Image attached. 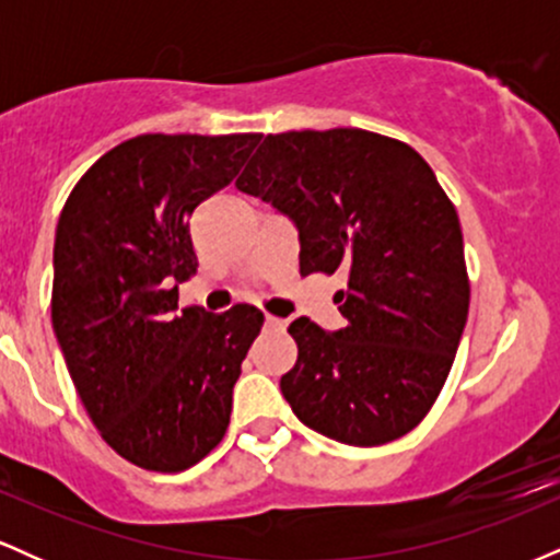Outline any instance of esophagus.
Returning a JSON list of instances; mask_svg holds the SVG:
<instances>
[{
    "mask_svg": "<svg viewBox=\"0 0 560 560\" xmlns=\"http://www.w3.org/2000/svg\"><path fill=\"white\" fill-rule=\"evenodd\" d=\"M266 326L273 331H284L287 329V320L284 318H276V316H266Z\"/></svg>",
    "mask_w": 560,
    "mask_h": 560,
    "instance_id": "34e87169",
    "label": "esophagus"
}]
</instances>
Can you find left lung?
Returning a JSON list of instances; mask_svg holds the SVG:
<instances>
[{
    "label": "left lung",
    "instance_id": "obj_1",
    "mask_svg": "<svg viewBox=\"0 0 560 560\" xmlns=\"http://www.w3.org/2000/svg\"><path fill=\"white\" fill-rule=\"evenodd\" d=\"M300 231V273H342L347 326L289 324L281 395L313 432L352 447L400 440L440 397L468 316L464 234L434 171L405 141L363 131L268 133L236 178Z\"/></svg>",
    "mask_w": 560,
    "mask_h": 560
}]
</instances>
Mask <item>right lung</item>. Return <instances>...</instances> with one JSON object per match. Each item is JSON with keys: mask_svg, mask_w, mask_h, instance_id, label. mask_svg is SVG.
I'll list each match as a JSON object with an SVG mask.
<instances>
[{"mask_svg": "<svg viewBox=\"0 0 560 560\" xmlns=\"http://www.w3.org/2000/svg\"><path fill=\"white\" fill-rule=\"evenodd\" d=\"M260 133H141L70 191L55 236L52 326L89 419L120 458L176 474L229 429L262 313L178 311L197 273L189 215L234 182Z\"/></svg>", "mask_w": 560, "mask_h": 560, "instance_id": "add662e5", "label": "right lung"}]
</instances>
